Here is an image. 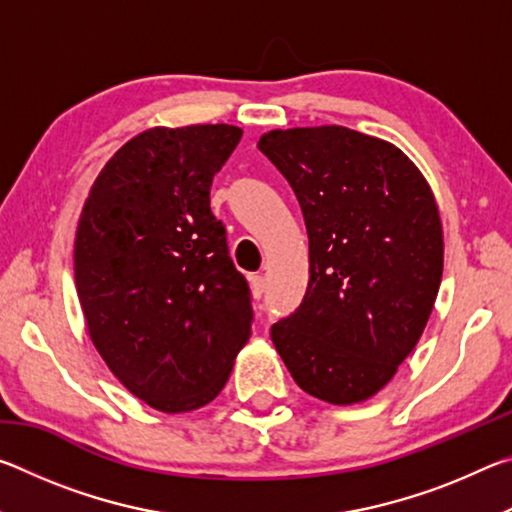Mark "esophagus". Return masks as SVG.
<instances>
[{
  "instance_id": "1",
  "label": "esophagus",
  "mask_w": 512,
  "mask_h": 512,
  "mask_svg": "<svg viewBox=\"0 0 512 512\" xmlns=\"http://www.w3.org/2000/svg\"><path fill=\"white\" fill-rule=\"evenodd\" d=\"M250 291H253V298H262L266 291V277L264 275H253L250 277Z\"/></svg>"
}]
</instances>
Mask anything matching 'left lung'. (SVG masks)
Returning <instances> with one entry per match:
<instances>
[{"instance_id":"obj_1","label":"left lung","mask_w":512,"mask_h":512,"mask_svg":"<svg viewBox=\"0 0 512 512\" xmlns=\"http://www.w3.org/2000/svg\"><path fill=\"white\" fill-rule=\"evenodd\" d=\"M257 146L296 192L309 237L307 293L271 341L311 397L366 402L418 345L436 302V198L402 149L352 128H275Z\"/></svg>"}]
</instances>
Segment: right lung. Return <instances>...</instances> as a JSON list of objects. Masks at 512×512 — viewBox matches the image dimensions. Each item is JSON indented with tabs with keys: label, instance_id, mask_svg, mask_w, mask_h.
I'll return each mask as SVG.
<instances>
[{
	"label": "right lung",
	"instance_id": "right-lung-1",
	"mask_svg": "<svg viewBox=\"0 0 512 512\" xmlns=\"http://www.w3.org/2000/svg\"><path fill=\"white\" fill-rule=\"evenodd\" d=\"M230 124L153 126L106 162L85 198L74 280L90 341L155 411L210 404L253 332L248 284L210 210L241 140Z\"/></svg>",
	"mask_w": 512,
	"mask_h": 512
}]
</instances>
